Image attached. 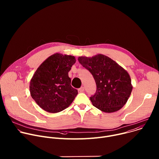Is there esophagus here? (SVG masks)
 <instances>
[{
  "mask_svg": "<svg viewBox=\"0 0 159 159\" xmlns=\"http://www.w3.org/2000/svg\"><path fill=\"white\" fill-rule=\"evenodd\" d=\"M78 90H79V93H82V92L84 91V87H81Z\"/></svg>",
  "mask_w": 159,
  "mask_h": 159,
  "instance_id": "1",
  "label": "esophagus"
}]
</instances>
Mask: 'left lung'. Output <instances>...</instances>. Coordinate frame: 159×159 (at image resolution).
<instances>
[{
  "mask_svg": "<svg viewBox=\"0 0 159 159\" xmlns=\"http://www.w3.org/2000/svg\"><path fill=\"white\" fill-rule=\"evenodd\" d=\"M78 60L95 80L96 92L90 98L93 106L107 113L122 108L133 89L128 73L116 61L102 54L93 57H79Z\"/></svg>",
  "mask_w": 159,
  "mask_h": 159,
  "instance_id": "left-lung-1",
  "label": "left lung"
}]
</instances>
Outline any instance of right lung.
<instances>
[{
    "mask_svg": "<svg viewBox=\"0 0 159 159\" xmlns=\"http://www.w3.org/2000/svg\"><path fill=\"white\" fill-rule=\"evenodd\" d=\"M75 61L74 56L55 53L38 68L30 81V90L32 98L43 110L58 112L73 102L78 91L70 85L69 72Z\"/></svg>",
    "mask_w": 159,
    "mask_h": 159,
    "instance_id": "add662e5",
    "label": "right lung"
}]
</instances>
